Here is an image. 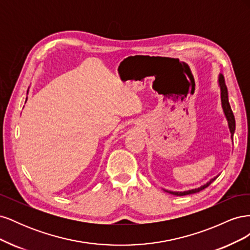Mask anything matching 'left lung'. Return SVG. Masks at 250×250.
I'll use <instances>...</instances> for the list:
<instances>
[{"instance_id": "left-lung-1", "label": "left lung", "mask_w": 250, "mask_h": 250, "mask_svg": "<svg viewBox=\"0 0 250 250\" xmlns=\"http://www.w3.org/2000/svg\"><path fill=\"white\" fill-rule=\"evenodd\" d=\"M219 84H220V88H221V101H222V107H223V110H224V113L226 116V119H228L229 121V130H230V133H231V138L233 135V132H234V129H236V122H234V117H233V113H232V110L230 108V105H229V93H228V87H226V84H225V79H224V76L223 75H220V77H219ZM218 177V176H217ZM217 177H214L211 178L208 184H206L204 186L198 188H194V190H190V191H185V192H171V191H166L168 192L172 195H175V196H185V195H190V194H194V193H198L202 190H204V188H208L213 181L217 178Z\"/></svg>"}]
</instances>
